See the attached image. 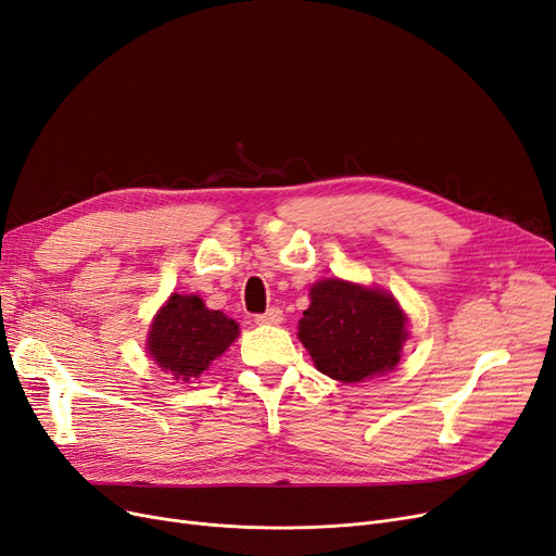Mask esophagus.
I'll list each match as a JSON object with an SVG mask.
<instances>
[{
    "label": "esophagus",
    "instance_id": "1",
    "mask_svg": "<svg viewBox=\"0 0 556 556\" xmlns=\"http://www.w3.org/2000/svg\"><path fill=\"white\" fill-rule=\"evenodd\" d=\"M255 321L262 324V326H276V324L282 321V309L280 307H269L264 315H257Z\"/></svg>",
    "mask_w": 556,
    "mask_h": 556
}]
</instances>
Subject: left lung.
<instances>
[{
    "mask_svg": "<svg viewBox=\"0 0 556 556\" xmlns=\"http://www.w3.org/2000/svg\"><path fill=\"white\" fill-rule=\"evenodd\" d=\"M406 324L408 317L392 294L326 278L309 290L299 340L321 374L342 383H361L399 365L408 340Z\"/></svg>",
    "mask_w": 556,
    "mask_h": 556,
    "instance_id": "1",
    "label": "left lung"
}]
</instances>
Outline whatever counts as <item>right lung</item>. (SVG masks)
I'll use <instances>...</instances> for the list:
<instances>
[{
  "label": "right lung",
  "mask_w": 556,
  "mask_h": 556,
  "mask_svg": "<svg viewBox=\"0 0 556 556\" xmlns=\"http://www.w3.org/2000/svg\"><path fill=\"white\" fill-rule=\"evenodd\" d=\"M239 324L195 294H170L154 315L148 353L175 381H198L237 340Z\"/></svg>",
  "instance_id": "1"
}]
</instances>
